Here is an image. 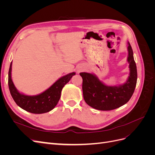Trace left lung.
Wrapping results in <instances>:
<instances>
[{"label":"left lung","instance_id":"8db88e82","mask_svg":"<svg viewBox=\"0 0 155 155\" xmlns=\"http://www.w3.org/2000/svg\"><path fill=\"white\" fill-rule=\"evenodd\" d=\"M128 51L130 76L122 85L109 87L102 83L92 74H79L83 78V98L89 106L100 110H110L125 105L130 99L137 85V69L129 43Z\"/></svg>","mask_w":155,"mask_h":155}]
</instances>
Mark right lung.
<instances>
[{
	"label": "right lung",
	"instance_id": "obj_1",
	"mask_svg": "<svg viewBox=\"0 0 155 155\" xmlns=\"http://www.w3.org/2000/svg\"><path fill=\"white\" fill-rule=\"evenodd\" d=\"M12 64V62L8 72V86L11 95L18 106L34 114H43L52 110L60 99L62 88L76 74L72 72L61 78L48 89L39 95L26 96L18 92L14 86L11 76Z\"/></svg>",
	"mask_w": 155,
	"mask_h": 155
}]
</instances>
